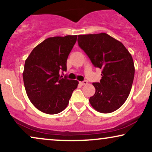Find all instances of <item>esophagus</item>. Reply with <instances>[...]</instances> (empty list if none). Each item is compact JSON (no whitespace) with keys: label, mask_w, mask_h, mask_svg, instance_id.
Wrapping results in <instances>:
<instances>
[{"label":"esophagus","mask_w":152,"mask_h":152,"mask_svg":"<svg viewBox=\"0 0 152 152\" xmlns=\"http://www.w3.org/2000/svg\"><path fill=\"white\" fill-rule=\"evenodd\" d=\"M80 84H81V85L84 86V85H86V84H87V81L84 80V81H83V82H80Z\"/></svg>","instance_id":"1"}]
</instances>
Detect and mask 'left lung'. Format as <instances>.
<instances>
[{"label":"left lung","instance_id":"8db88e82","mask_svg":"<svg viewBox=\"0 0 152 152\" xmlns=\"http://www.w3.org/2000/svg\"><path fill=\"white\" fill-rule=\"evenodd\" d=\"M77 42L94 66L102 70L100 82L93 83L96 93L89 98L91 105L101 113L118 110L133 84L135 67L131 54L121 42L105 33L79 35Z\"/></svg>","mask_w":152,"mask_h":152}]
</instances>
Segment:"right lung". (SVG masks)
<instances>
[{
    "instance_id": "obj_1",
    "label": "right lung",
    "mask_w": 152,
    "mask_h": 152,
    "mask_svg": "<svg viewBox=\"0 0 152 152\" xmlns=\"http://www.w3.org/2000/svg\"><path fill=\"white\" fill-rule=\"evenodd\" d=\"M77 35L52 37L37 45L25 61L23 80L27 96L40 111L55 115L65 110L78 81L59 75Z\"/></svg>"
}]
</instances>
